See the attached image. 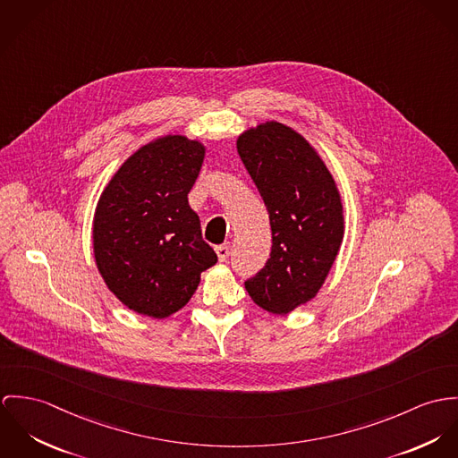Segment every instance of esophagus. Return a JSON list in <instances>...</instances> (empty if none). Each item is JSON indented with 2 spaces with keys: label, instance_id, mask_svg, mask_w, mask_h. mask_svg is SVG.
Returning <instances> with one entry per match:
<instances>
[{
  "label": "esophagus",
  "instance_id": "1",
  "mask_svg": "<svg viewBox=\"0 0 458 458\" xmlns=\"http://www.w3.org/2000/svg\"><path fill=\"white\" fill-rule=\"evenodd\" d=\"M216 253L219 261H226V258L230 256V244H221V246H216Z\"/></svg>",
  "mask_w": 458,
  "mask_h": 458
}]
</instances>
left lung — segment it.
<instances>
[{
  "mask_svg": "<svg viewBox=\"0 0 458 458\" xmlns=\"http://www.w3.org/2000/svg\"><path fill=\"white\" fill-rule=\"evenodd\" d=\"M248 174L267 207L272 251L244 284L256 304L288 314L316 297L344 237L335 181L295 130L268 121L237 140Z\"/></svg>",
  "mask_w": 458,
  "mask_h": 458,
  "instance_id": "8db88e82",
  "label": "left lung"
}]
</instances>
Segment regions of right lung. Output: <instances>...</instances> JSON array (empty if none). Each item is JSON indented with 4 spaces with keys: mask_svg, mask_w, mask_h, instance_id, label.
Wrapping results in <instances>:
<instances>
[{
    "mask_svg": "<svg viewBox=\"0 0 458 458\" xmlns=\"http://www.w3.org/2000/svg\"><path fill=\"white\" fill-rule=\"evenodd\" d=\"M204 156L200 142L166 135L131 154L103 190L95 259L108 290L139 314L177 312L217 261L188 204Z\"/></svg>",
    "mask_w": 458,
    "mask_h": 458,
    "instance_id": "add662e5",
    "label": "right lung"
}]
</instances>
